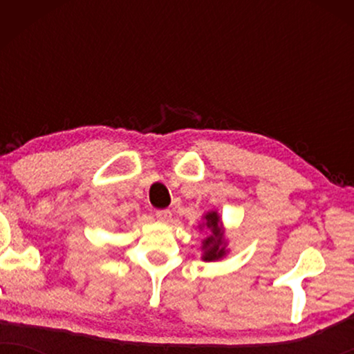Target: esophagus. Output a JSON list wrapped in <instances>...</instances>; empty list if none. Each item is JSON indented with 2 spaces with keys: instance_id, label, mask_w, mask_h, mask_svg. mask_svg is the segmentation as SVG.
<instances>
[{
  "instance_id": "1",
  "label": "esophagus",
  "mask_w": 354,
  "mask_h": 354,
  "mask_svg": "<svg viewBox=\"0 0 354 354\" xmlns=\"http://www.w3.org/2000/svg\"><path fill=\"white\" fill-rule=\"evenodd\" d=\"M156 217L161 222H166V224H169V222L172 221V212L169 209H158L156 211Z\"/></svg>"
}]
</instances>
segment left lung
I'll return each instance as SVG.
<instances>
[{
	"label": "left lung",
	"instance_id": "left-lung-1",
	"mask_svg": "<svg viewBox=\"0 0 354 354\" xmlns=\"http://www.w3.org/2000/svg\"><path fill=\"white\" fill-rule=\"evenodd\" d=\"M206 227L211 230V235L203 241V259L205 261H216L221 259L225 254L224 248V235H222L221 225H219V216L216 212H209L206 214Z\"/></svg>",
	"mask_w": 354,
	"mask_h": 354
}]
</instances>
